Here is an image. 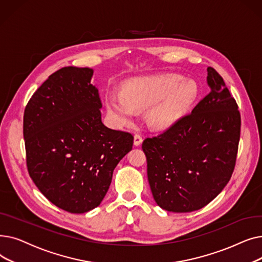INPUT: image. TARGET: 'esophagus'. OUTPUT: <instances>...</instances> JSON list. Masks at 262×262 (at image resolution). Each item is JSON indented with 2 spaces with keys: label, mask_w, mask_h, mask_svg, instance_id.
<instances>
[{
  "label": "esophagus",
  "mask_w": 262,
  "mask_h": 262,
  "mask_svg": "<svg viewBox=\"0 0 262 262\" xmlns=\"http://www.w3.org/2000/svg\"><path fill=\"white\" fill-rule=\"evenodd\" d=\"M142 141H143V139H142V136H141V135L136 134V135L134 136V144H135L136 146L141 145Z\"/></svg>",
  "instance_id": "obj_1"
}]
</instances>
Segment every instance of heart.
<instances>
[{
	"label": "heart",
	"mask_w": 262,
	"mask_h": 262,
	"mask_svg": "<svg viewBox=\"0 0 262 262\" xmlns=\"http://www.w3.org/2000/svg\"><path fill=\"white\" fill-rule=\"evenodd\" d=\"M196 86L175 75L136 78L122 92L106 96L107 112L116 123L125 124L137 115V109L148 108L147 120L157 129H166L180 120L193 102Z\"/></svg>",
	"instance_id": "obj_1"
}]
</instances>
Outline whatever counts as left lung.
<instances>
[{"label": "left lung", "mask_w": 262, "mask_h": 262, "mask_svg": "<svg viewBox=\"0 0 262 262\" xmlns=\"http://www.w3.org/2000/svg\"><path fill=\"white\" fill-rule=\"evenodd\" d=\"M210 92L174 125L146 138L147 180L159 207L191 212L209 204L229 182L240 140L238 105L213 68Z\"/></svg>", "instance_id": "1"}]
</instances>
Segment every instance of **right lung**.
<instances>
[{"label": "right lung", "mask_w": 262, "mask_h": 262, "mask_svg": "<svg viewBox=\"0 0 262 262\" xmlns=\"http://www.w3.org/2000/svg\"><path fill=\"white\" fill-rule=\"evenodd\" d=\"M92 75L90 68L59 69L36 90L23 117L30 176L51 203L71 213L98 207L134 143L132 134L103 124Z\"/></svg>", "instance_id": "add662e5"}]
</instances>
